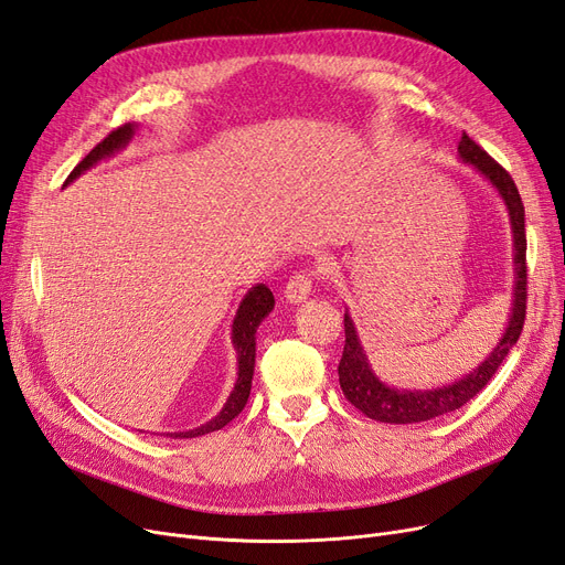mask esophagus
<instances>
[{"label":"esophagus","mask_w":565,"mask_h":565,"mask_svg":"<svg viewBox=\"0 0 565 565\" xmlns=\"http://www.w3.org/2000/svg\"><path fill=\"white\" fill-rule=\"evenodd\" d=\"M312 284H315V275L312 271H298V275H294L288 279L286 284V300L288 302H305L309 296H312Z\"/></svg>","instance_id":"obj_1"}]
</instances>
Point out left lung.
Listing matches in <instances>:
<instances>
[{
    "mask_svg": "<svg viewBox=\"0 0 565 565\" xmlns=\"http://www.w3.org/2000/svg\"><path fill=\"white\" fill-rule=\"evenodd\" d=\"M460 159L471 163L490 185H493L502 202L509 211V223H512L514 234V300H512V315H509L507 329L490 352L475 371L469 375L455 380L452 385H444L436 390H396L387 387L385 382L373 373L366 352H363L354 321L350 315H344V350L338 366L340 387L348 402L359 408L371 420L390 423V425H411V423H425L431 417H439L462 408L471 402L500 369V363L507 359L509 350L514 348L525 321V298H527V269H525V213L521 194L514 185L512 175H509L500 163L490 157L486 150L462 134L458 145Z\"/></svg>",
    "mask_w": 565,
    "mask_h": 565,
    "instance_id": "8db88e82",
    "label": "left lung"
}]
</instances>
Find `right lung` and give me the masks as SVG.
Masks as SVG:
<instances>
[{
    "instance_id": "1",
    "label": "right lung",
    "mask_w": 565,
    "mask_h": 565,
    "mask_svg": "<svg viewBox=\"0 0 565 565\" xmlns=\"http://www.w3.org/2000/svg\"><path fill=\"white\" fill-rule=\"evenodd\" d=\"M134 134H136V124H124L110 136L103 138L96 148L90 150L75 169H72V173L65 180V185L72 183L75 178H79L90 167H96L100 159L113 157L115 152L126 148L129 140L134 138ZM271 307H275V296H271V290L265 284H258L248 290L239 309H236L234 321H232V344L236 350V363H239V377H236L234 390L227 396L223 411L217 413L211 423H206L202 427L190 429V431H173L167 436H173V439H194V436H204L209 431L223 429L227 423H232L234 417L244 411V406L248 402V394H250L253 369H256V331H258L260 321L271 312Z\"/></svg>"
}]
</instances>
